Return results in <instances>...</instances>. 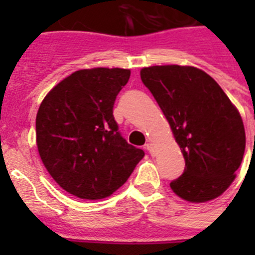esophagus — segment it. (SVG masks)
<instances>
[{"instance_id": "obj_1", "label": "esophagus", "mask_w": 255, "mask_h": 255, "mask_svg": "<svg viewBox=\"0 0 255 255\" xmlns=\"http://www.w3.org/2000/svg\"><path fill=\"white\" fill-rule=\"evenodd\" d=\"M145 149H147L151 155H153V152H155V145H153L152 143H147L145 144Z\"/></svg>"}]
</instances>
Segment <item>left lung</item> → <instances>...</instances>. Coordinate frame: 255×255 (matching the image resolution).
I'll return each mask as SVG.
<instances>
[{
	"label": "left lung",
	"instance_id": "left-lung-1",
	"mask_svg": "<svg viewBox=\"0 0 255 255\" xmlns=\"http://www.w3.org/2000/svg\"><path fill=\"white\" fill-rule=\"evenodd\" d=\"M140 77L185 159L184 173L170 182L172 190L190 202L221 196L236 178L245 152L237 108L213 78L192 66H151L141 69Z\"/></svg>",
	"mask_w": 255,
	"mask_h": 255
}]
</instances>
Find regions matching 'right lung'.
<instances>
[{
	"label": "right lung",
	"instance_id": "obj_1",
	"mask_svg": "<svg viewBox=\"0 0 255 255\" xmlns=\"http://www.w3.org/2000/svg\"><path fill=\"white\" fill-rule=\"evenodd\" d=\"M126 69H86L59 82L42 100L35 119L43 165L62 189L85 200L111 196L144 157L120 135L116 96L127 85Z\"/></svg>",
	"mask_w": 255,
	"mask_h": 255
}]
</instances>
